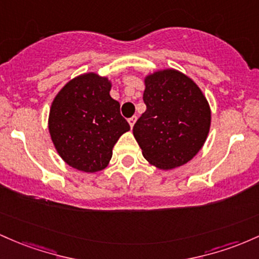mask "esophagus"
<instances>
[{
  "label": "esophagus",
  "mask_w": 259,
  "mask_h": 259,
  "mask_svg": "<svg viewBox=\"0 0 259 259\" xmlns=\"http://www.w3.org/2000/svg\"><path fill=\"white\" fill-rule=\"evenodd\" d=\"M136 120H137V117H136V116H133V117L128 118V123H130L131 128H132V127L135 126V123H136Z\"/></svg>",
  "instance_id": "1"
}]
</instances>
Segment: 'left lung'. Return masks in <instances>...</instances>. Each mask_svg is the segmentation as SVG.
<instances>
[{
	"label": "left lung",
	"mask_w": 259,
	"mask_h": 259,
	"mask_svg": "<svg viewBox=\"0 0 259 259\" xmlns=\"http://www.w3.org/2000/svg\"><path fill=\"white\" fill-rule=\"evenodd\" d=\"M147 110L133 127L145 160L171 170L192 160L207 141L211 111L196 82L174 68L144 77Z\"/></svg>",
	"instance_id": "obj_1"
}]
</instances>
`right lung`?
<instances>
[{
    "instance_id": "1",
    "label": "right lung",
    "mask_w": 259,
    "mask_h": 259,
    "mask_svg": "<svg viewBox=\"0 0 259 259\" xmlns=\"http://www.w3.org/2000/svg\"><path fill=\"white\" fill-rule=\"evenodd\" d=\"M111 87L107 77L89 72L67 82L52 100L51 141L62 160L75 170H104L116 142L130 131L120 103L110 97Z\"/></svg>"
}]
</instances>
